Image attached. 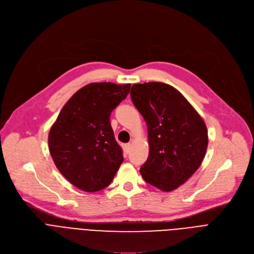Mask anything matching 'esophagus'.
Here are the masks:
<instances>
[{"label":"esophagus","mask_w":254,"mask_h":254,"mask_svg":"<svg viewBox=\"0 0 254 254\" xmlns=\"http://www.w3.org/2000/svg\"><path fill=\"white\" fill-rule=\"evenodd\" d=\"M124 149L126 152H129L130 149H131V143H126L124 144Z\"/></svg>","instance_id":"1"}]
</instances>
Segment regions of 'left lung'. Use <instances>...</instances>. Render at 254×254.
I'll use <instances>...</instances> for the list:
<instances>
[{
	"mask_svg": "<svg viewBox=\"0 0 254 254\" xmlns=\"http://www.w3.org/2000/svg\"><path fill=\"white\" fill-rule=\"evenodd\" d=\"M130 94L147 125L149 153L140 168L141 176L163 191L177 189L203 161L208 143L205 123L169 84H133Z\"/></svg>",
	"mask_w": 254,
	"mask_h": 254,
	"instance_id": "8db88e82",
	"label": "left lung"
}]
</instances>
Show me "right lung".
<instances>
[{
	"label": "right lung",
	"mask_w": 254,
	"mask_h": 254,
	"mask_svg": "<svg viewBox=\"0 0 254 254\" xmlns=\"http://www.w3.org/2000/svg\"><path fill=\"white\" fill-rule=\"evenodd\" d=\"M131 84L90 83L65 104L49 133L53 161L63 176L86 192L109 186L124 161L110 116Z\"/></svg>",
	"instance_id": "obj_1"
}]
</instances>
